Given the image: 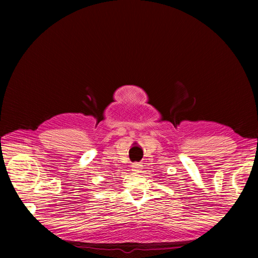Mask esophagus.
Instances as JSON below:
<instances>
[{
	"mask_svg": "<svg viewBox=\"0 0 258 258\" xmlns=\"http://www.w3.org/2000/svg\"><path fill=\"white\" fill-rule=\"evenodd\" d=\"M142 166H143V165H142L141 163H133L132 164V171L135 172V173H140L142 171V168H143Z\"/></svg>",
	"mask_w": 258,
	"mask_h": 258,
	"instance_id": "obj_1",
	"label": "esophagus"
}]
</instances>
